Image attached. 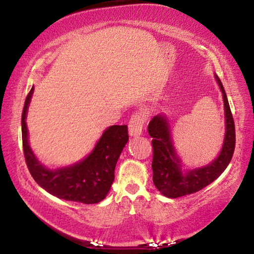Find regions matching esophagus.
<instances>
[{
    "label": "esophagus",
    "mask_w": 254,
    "mask_h": 254,
    "mask_svg": "<svg viewBox=\"0 0 254 254\" xmlns=\"http://www.w3.org/2000/svg\"><path fill=\"white\" fill-rule=\"evenodd\" d=\"M145 122V115L141 112L134 113L128 121V133L131 136H139L142 133V127Z\"/></svg>",
    "instance_id": "34e87169"
}]
</instances>
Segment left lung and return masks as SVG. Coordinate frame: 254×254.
Listing matches in <instances>:
<instances>
[{"label": "left lung", "instance_id": "1", "mask_svg": "<svg viewBox=\"0 0 254 254\" xmlns=\"http://www.w3.org/2000/svg\"><path fill=\"white\" fill-rule=\"evenodd\" d=\"M223 94L225 110V137L218 157L209 165L188 170L182 169V161L178 158L173 144L168 120L162 115H156L148 126V132L152 139L153 184L162 195L169 198L186 196L199 191L213 183L229 166L235 149V126L233 115L227 101L222 81L215 75Z\"/></svg>", "mask_w": 254, "mask_h": 254}]
</instances>
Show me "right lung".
Listing matches in <instances>:
<instances>
[{
  "instance_id": "add662e5",
  "label": "right lung",
  "mask_w": 254,
  "mask_h": 254,
  "mask_svg": "<svg viewBox=\"0 0 254 254\" xmlns=\"http://www.w3.org/2000/svg\"><path fill=\"white\" fill-rule=\"evenodd\" d=\"M33 87L25 98L22 120V143L25 162L36 183L58 198L83 204L100 203L110 191L114 182L118 159L128 141L127 126H112L106 128L95 148L75 165L50 170L38 161L28 141L25 119Z\"/></svg>"
}]
</instances>
